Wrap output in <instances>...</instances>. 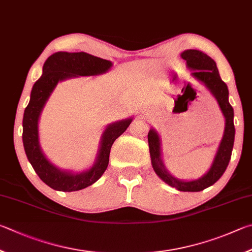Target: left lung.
Here are the masks:
<instances>
[{"label":"left lung","instance_id":"obj_1","mask_svg":"<svg viewBox=\"0 0 252 252\" xmlns=\"http://www.w3.org/2000/svg\"><path fill=\"white\" fill-rule=\"evenodd\" d=\"M182 57L187 62V67L191 69V75L208 88L209 92L217 99L219 107L226 119L224 131L219 148L216 154L210 169L202 177L196 180L184 182L175 178L168 173L161 159L160 139L157 131L152 128L148 133L149 153H151L152 165L158 177L164 180L169 186L179 191H200L208 188L219 180L226 171L235 142V125H233V108L229 104L228 87L220 77L216 62L204 52L198 50H187L182 53Z\"/></svg>","mask_w":252,"mask_h":252}]
</instances>
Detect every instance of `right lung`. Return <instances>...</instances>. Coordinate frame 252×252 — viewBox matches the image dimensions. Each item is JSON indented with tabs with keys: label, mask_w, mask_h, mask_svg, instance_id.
<instances>
[{
	"label": "right lung",
	"mask_w": 252,
	"mask_h": 252,
	"mask_svg": "<svg viewBox=\"0 0 252 252\" xmlns=\"http://www.w3.org/2000/svg\"><path fill=\"white\" fill-rule=\"evenodd\" d=\"M112 62L87 53L57 52L43 65V74L33 85L30 103L23 116V145L28 159L43 183L59 191H76L97 182L108 166L112 145L127 129L133 118L109 124L100 138V145L94 165L81 174L57 168L44 155L38 140V119L48 97L57 83L77 76H94L106 73Z\"/></svg>",
	"instance_id": "1"
}]
</instances>
